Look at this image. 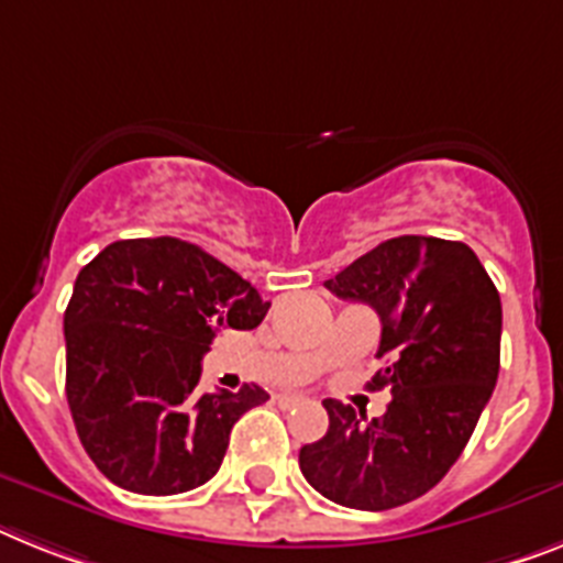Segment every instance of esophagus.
I'll use <instances>...</instances> for the list:
<instances>
[{
	"label": "esophagus",
	"instance_id": "1",
	"mask_svg": "<svg viewBox=\"0 0 563 563\" xmlns=\"http://www.w3.org/2000/svg\"><path fill=\"white\" fill-rule=\"evenodd\" d=\"M274 400H277V406H283V409H289V406L300 404L303 395H297V391H280V395H274Z\"/></svg>",
	"mask_w": 563,
	"mask_h": 563
}]
</instances>
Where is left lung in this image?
Segmentation results:
<instances>
[{
    "instance_id": "1",
    "label": "left lung",
    "mask_w": 563,
    "mask_h": 563,
    "mask_svg": "<svg viewBox=\"0 0 563 563\" xmlns=\"http://www.w3.org/2000/svg\"><path fill=\"white\" fill-rule=\"evenodd\" d=\"M325 289L380 318L372 384L384 418L323 400L329 432L300 450V472L340 507H400L450 472L475 432L500 369V297L466 243L404 234L357 257Z\"/></svg>"
}]
</instances>
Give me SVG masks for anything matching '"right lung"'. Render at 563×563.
I'll return each mask as SVG.
<instances>
[{
    "label": "right lung",
    "instance_id": "1",
    "mask_svg": "<svg viewBox=\"0 0 563 563\" xmlns=\"http://www.w3.org/2000/svg\"><path fill=\"white\" fill-rule=\"evenodd\" d=\"M252 283L177 238L117 240L74 283L65 309V395L79 441L111 484L177 495L214 478L231 427L268 395L200 391L223 329H254Z\"/></svg>",
    "mask_w": 563,
    "mask_h": 563
}]
</instances>
